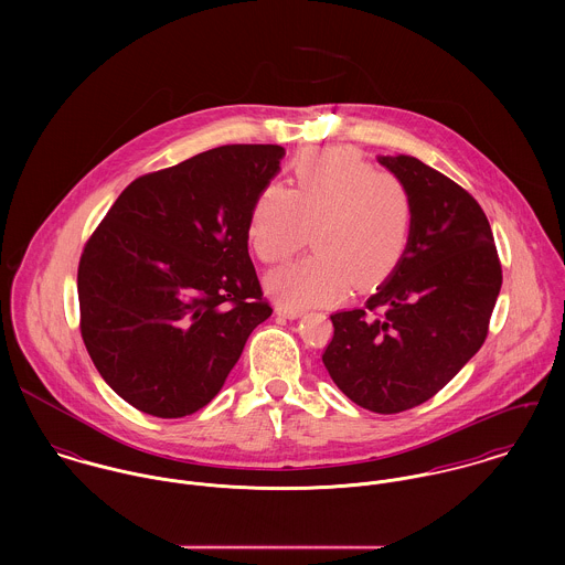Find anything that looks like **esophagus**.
<instances>
[{"instance_id": "34e87169", "label": "esophagus", "mask_w": 565, "mask_h": 565, "mask_svg": "<svg viewBox=\"0 0 565 565\" xmlns=\"http://www.w3.org/2000/svg\"><path fill=\"white\" fill-rule=\"evenodd\" d=\"M276 316H280V318H287V320H298L300 316H302V311H298V309H291V307H285V305H276Z\"/></svg>"}]
</instances>
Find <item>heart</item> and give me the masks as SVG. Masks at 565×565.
Returning <instances> with one entry per match:
<instances>
[{
  "label": "heart",
  "mask_w": 565,
  "mask_h": 565,
  "mask_svg": "<svg viewBox=\"0 0 565 565\" xmlns=\"http://www.w3.org/2000/svg\"><path fill=\"white\" fill-rule=\"evenodd\" d=\"M411 228L403 180L352 148L300 154L289 189L265 184L247 215V239L267 265L294 256L311 231L316 254L267 276L269 294L291 309L332 302L352 282H383L403 260Z\"/></svg>",
  "instance_id": "heart-1"
}]
</instances>
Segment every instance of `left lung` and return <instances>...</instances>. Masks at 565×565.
I'll list each match as a JSON object with an SVG mask.
<instances>
[{"instance_id":"left-lung-1","label":"left lung","mask_w":565,"mask_h":565,"mask_svg":"<svg viewBox=\"0 0 565 565\" xmlns=\"http://www.w3.org/2000/svg\"><path fill=\"white\" fill-rule=\"evenodd\" d=\"M408 189L403 260L365 307L330 316L322 361L352 403L392 415L433 398L481 350L502 285L479 202L413 157H379Z\"/></svg>"}]
</instances>
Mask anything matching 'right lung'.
Segmentation results:
<instances>
[{"mask_svg":"<svg viewBox=\"0 0 565 565\" xmlns=\"http://www.w3.org/2000/svg\"><path fill=\"white\" fill-rule=\"evenodd\" d=\"M280 146H222L130 182L84 245V345L110 390L154 417L211 403L271 316L247 215Z\"/></svg>","mask_w":565,"mask_h":565,"instance_id":"add662e5","label":"right lung"}]
</instances>
